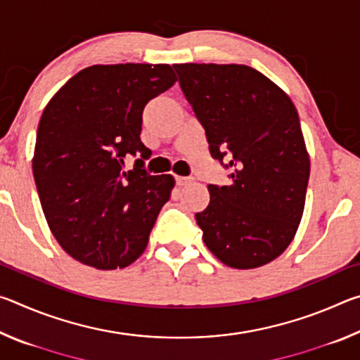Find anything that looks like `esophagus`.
I'll return each mask as SVG.
<instances>
[{"label":"esophagus","instance_id":"obj_1","mask_svg":"<svg viewBox=\"0 0 360 360\" xmlns=\"http://www.w3.org/2000/svg\"><path fill=\"white\" fill-rule=\"evenodd\" d=\"M174 179L178 186H186V184H188V182L193 181V178H187V176H176Z\"/></svg>","mask_w":360,"mask_h":360}]
</instances>
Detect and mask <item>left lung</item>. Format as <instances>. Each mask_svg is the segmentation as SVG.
<instances>
[{
    "label": "left lung",
    "instance_id": "8db88e82",
    "mask_svg": "<svg viewBox=\"0 0 360 360\" xmlns=\"http://www.w3.org/2000/svg\"><path fill=\"white\" fill-rule=\"evenodd\" d=\"M173 68L212 158L231 169V184H210V205L195 214L205 245L227 266L265 265L294 240L307 197L309 155L294 103L246 65Z\"/></svg>",
    "mask_w": 360,
    "mask_h": 360
}]
</instances>
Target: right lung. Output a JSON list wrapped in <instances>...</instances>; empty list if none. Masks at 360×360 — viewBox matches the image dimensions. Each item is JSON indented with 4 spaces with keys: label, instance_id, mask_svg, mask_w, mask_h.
Instances as JSON below:
<instances>
[{
    "label": "right lung",
    "instance_id": "right-lung-1",
    "mask_svg": "<svg viewBox=\"0 0 360 360\" xmlns=\"http://www.w3.org/2000/svg\"><path fill=\"white\" fill-rule=\"evenodd\" d=\"M178 81L169 65H94L72 76L41 115L33 176L52 235L72 259L98 270L133 264L144 252L172 174L143 169L148 103ZM142 155L130 172L125 155Z\"/></svg>",
    "mask_w": 360,
    "mask_h": 360
}]
</instances>
